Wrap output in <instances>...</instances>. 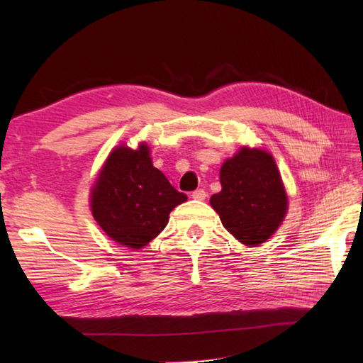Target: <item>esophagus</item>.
Returning a JSON list of instances; mask_svg holds the SVG:
<instances>
[{
	"label": "esophagus",
	"instance_id": "obj_1",
	"mask_svg": "<svg viewBox=\"0 0 363 363\" xmlns=\"http://www.w3.org/2000/svg\"><path fill=\"white\" fill-rule=\"evenodd\" d=\"M191 198L196 199V201H203V199H206L204 189H196L195 191H191Z\"/></svg>",
	"mask_w": 363,
	"mask_h": 363
}]
</instances>
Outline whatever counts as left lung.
<instances>
[{
    "label": "left lung",
    "instance_id": "left-lung-1",
    "mask_svg": "<svg viewBox=\"0 0 363 363\" xmlns=\"http://www.w3.org/2000/svg\"><path fill=\"white\" fill-rule=\"evenodd\" d=\"M221 191L211 204L238 242L264 243L279 228L287 211L281 174L272 154L243 148L220 169Z\"/></svg>",
    "mask_w": 363,
    "mask_h": 363
}]
</instances>
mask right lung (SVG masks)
<instances>
[{"label":"right lung","instance_id":"add662e5","mask_svg":"<svg viewBox=\"0 0 363 363\" xmlns=\"http://www.w3.org/2000/svg\"><path fill=\"white\" fill-rule=\"evenodd\" d=\"M186 199L152 167L148 146L137 151L120 146L95 182L91 213L115 242L140 250L165 229L169 212Z\"/></svg>","mask_w":363,"mask_h":363}]
</instances>
